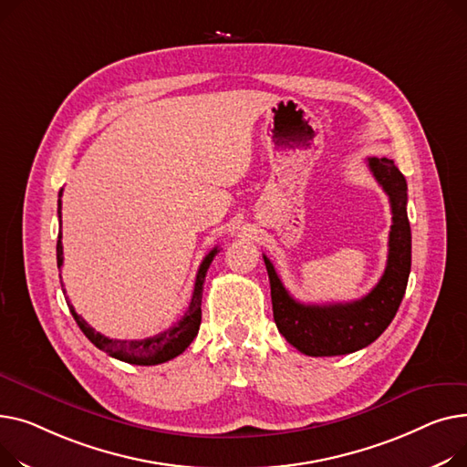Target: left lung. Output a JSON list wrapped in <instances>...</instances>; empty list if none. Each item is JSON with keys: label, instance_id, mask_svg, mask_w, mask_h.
Masks as SVG:
<instances>
[{"label": "left lung", "instance_id": "left-lung-1", "mask_svg": "<svg viewBox=\"0 0 467 467\" xmlns=\"http://www.w3.org/2000/svg\"><path fill=\"white\" fill-rule=\"evenodd\" d=\"M377 182L392 209L389 260L375 288L348 304L306 306L296 301L264 256L271 285L273 318L285 339L307 356L350 354L371 345L398 313L410 271V226L407 218V182L389 158H368Z\"/></svg>", "mask_w": 467, "mask_h": 467}]
</instances>
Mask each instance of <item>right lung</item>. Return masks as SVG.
Segmentation results:
<instances>
[{"mask_svg": "<svg viewBox=\"0 0 467 467\" xmlns=\"http://www.w3.org/2000/svg\"><path fill=\"white\" fill-rule=\"evenodd\" d=\"M60 198H62V190H60ZM58 216L62 218V200H58ZM62 224V223H60ZM218 249H214L203 258L198 275H196V285H194V294H192V301L184 313V317L173 324L168 330H163L152 337H145V339H109L105 336H101L99 332H96L92 326L87 324V320L78 317L73 309V306L67 301L69 311L75 318V322L78 324V327L99 350L107 352L109 356H113L117 360L128 362V364H135V366H156V364H163L175 356L182 354L186 350V347L194 341V337L198 336L200 324H202V294H203V283H205V275L207 269L213 262V258L216 256ZM57 260H58V267L64 265V246H62V232L58 234V243H57ZM62 279V275H60ZM66 294V290H64Z\"/></svg>", "mask_w": 467, "mask_h": 467, "instance_id": "right-lung-1", "label": "right lung"}]
</instances>
